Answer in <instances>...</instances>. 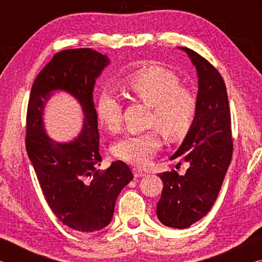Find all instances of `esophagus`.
<instances>
[{"label":"esophagus","mask_w":262,"mask_h":262,"mask_svg":"<svg viewBox=\"0 0 262 262\" xmlns=\"http://www.w3.org/2000/svg\"><path fill=\"white\" fill-rule=\"evenodd\" d=\"M133 173H134V177H136V178H141V177L147 176V173H145L144 171H142V170H140V168H137V167L133 168Z\"/></svg>","instance_id":"34e87169"}]
</instances>
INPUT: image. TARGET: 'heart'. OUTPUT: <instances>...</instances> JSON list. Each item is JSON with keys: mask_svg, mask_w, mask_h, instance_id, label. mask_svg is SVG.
I'll return each instance as SVG.
<instances>
[{"mask_svg": "<svg viewBox=\"0 0 262 262\" xmlns=\"http://www.w3.org/2000/svg\"><path fill=\"white\" fill-rule=\"evenodd\" d=\"M123 85L136 98L152 106L151 121L168 140L184 139L196 117L198 99L189 89L180 85V79L174 73L165 68L140 70L128 75L123 79ZM97 115L108 130L120 129V100L107 88L98 96ZM161 144V133L155 127L145 132L128 133L113 144L112 152L122 161L144 166L151 161Z\"/></svg>", "mask_w": 262, "mask_h": 262, "instance_id": "heart-1", "label": "heart"}]
</instances>
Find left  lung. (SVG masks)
<instances>
[{
    "mask_svg": "<svg viewBox=\"0 0 262 262\" xmlns=\"http://www.w3.org/2000/svg\"><path fill=\"white\" fill-rule=\"evenodd\" d=\"M199 78L198 113L183 143L171 159L189 164L184 176L163 172L157 217L170 228L186 229L205 217L214 206L232 158L231 114L227 88L209 61L187 47Z\"/></svg>",
    "mask_w": 262,
    "mask_h": 262,
    "instance_id": "obj_1",
    "label": "left lung"
}]
</instances>
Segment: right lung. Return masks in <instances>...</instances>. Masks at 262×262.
I'll list each match as a JSON object with an SVG mask.
<instances>
[{
  "label": "right lung",
  "mask_w": 262,
  "mask_h": 262,
  "mask_svg": "<svg viewBox=\"0 0 262 262\" xmlns=\"http://www.w3.org/2000/svg\"><path fill=\"white\" fill-rule=\"evenodd\" d=\"M110 63L91 48L64 50L53 56L31 89L26 114V151L48 206L62 223L79 232L99 231L111 223L122 188L133 179L122 161L99 170V132L94 104L96 78ZM55 91L82 106L83 127L76 139L56 142L45 132L43 108Z\"/></svg>",
  "instance_id": "right-lung-1"
}]
</instances>
